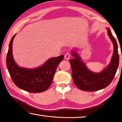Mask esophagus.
Here are the masks:
<instances>
[{
    "label": "esophagus",
    "mask_w": 122,
    "mask_h": 122,
    "mask_svg": "<svg viewBox=\"0 0 122 122\" xmlns=\"http://www.w3.org/2000/svg\"><path fill=\"white\" fill-rule=\"evenodd\" d=\"M70 57H71V54L69 53H67L65 54V60H69L70 59Z\"/></svg>",
    "instance_id": "1"
}]
</instances>
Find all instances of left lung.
Masks as SVG:
<instances>
[{
	"mask_svg": "<svg viewBox=\"0 0 122 122\" xmlns=\"http://www.w3.org/2000/svg\"><path fill=\"white\" fill-rule=\"evenodd\" d=\"M108 35L113 45V52L109 65L100 73L90 71L79 55L72 51L74 59L69 60L72 69V77L75 85L82 90L94 92L105 88L112 82L119 65V54L116 40L109 28L107 27Z\"/></svg>",
	"mask_w": 122,
	"mask_h": 122,
	"instance_id": "obj_1",
	"label": "left lung"
}]
</instances>
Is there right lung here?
Returning <instances> with one entry per match:
<instances>
[{"instance_id":"obj_1","label":"right lung","mask_w":122,"mask_h":122,"mask_svg":"<svg viewBox=\"0 0 122 122\" xmlns=\"http://www.w3.org/2000/svg\"><path fill=\"white\" fill-rule=\"evenodd\" d=\"M10 41L6 56V65L14 83L21 89L30 92H41L51 86L59 64L63 60V55L49 59L44 65L36 68L20 67L14 61L12 54L13 41Z\"/></svg>"}]
</instances>
